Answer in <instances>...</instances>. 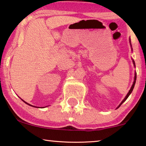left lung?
Segmentation results:
<instances>
[{"label":"left lung","mask_w":146,"mask_h":146,"mask_svg":"<svg viewBox=\"0 0 146 146\" xmlns=\"http://www.w3.org/2000/svg\"><path fill=\"white\" fill-rule=\"evenodd\" d=\"M129 44H130V46H131V51L133 50V49H132V46H131V40H130V38H129ZM132 62H133V66H134V67H135V62H134V60H133L132 59ZM135 81H136V72H135V76H134V80H133V84H132V86H131V88H130V90H129V92H128V93L127 94V95L125 96V97L124 98V99L122 101H121V102L119 104V106H117V108H116V109H117L126 100H127V98L129 97V96L131 94V93L132 92V91H133V88H134V86H135Z\"/></svg>","instance_id":"1"}]
</instances>
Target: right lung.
I'll return each mask as SVG.
<instances>
[{
	"mask_svg": "<svg viewBox=\"0 0 146 146\" xmlns=\"http://www.w3.org/2000/svg\"><path fill=\"white\" fill-rule=\"evenodd\" d=\"M22 100H23V102H25V104H28V105H29V106H33V107H35V108H39V107H36V106H32L31 104H29V103H27V102H26L25 101V100H23V99H21Z\"/></svg>",
	"mask_w": 146,
	"mask_h": 146,
	"instance_id": "obj_1",
	"label": "right lung"
}]
</instances>
